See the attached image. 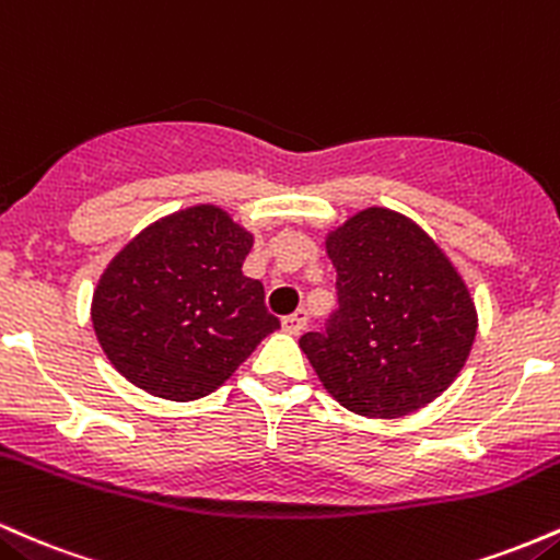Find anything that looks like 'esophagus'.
Listing matches in <instances>:
<instances>
[{
  "label": "esophagus",
  "mask_w": 560,
  "mask_h": 560,
  "mask_svg": "<svg viewBox=\"0 0 560 560\" xmlns=\"http://www.w3.org/2000/svg\"><path fill=\"white\" fill-rule=\"evenodd\" d=\"M306 323H310V317H306L304 310L288 314V317H282V330L291 332V336H299V332H304Z\"/></svg>",
  "instance_id": "obj_1"
}]
</instances>
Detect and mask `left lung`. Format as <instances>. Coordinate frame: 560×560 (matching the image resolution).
Here are the masks:
<instances>
[{
    "instance_id": "obj_1",
    "label": "left lung",
    "mask_w": 560,
    "mask_h": 560,
    "mask_svg": "<svg viewBox=\"0 0 560 560\" xmlns=\"http://www.w3.org/2000/svg\"><path fill=\"white\" fill-rule=\"evenodd\" d=\"M338 306L299 341L336 401L364 418H401L457 378L476 306L444 250L407 217L364 209L325 241Z\"/></svg>"
}]
</instances>
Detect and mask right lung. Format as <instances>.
<instances>
[{"mask_svg": "<svg viewBox=\"0 0 560 560\" xmlns=\"http://www.w3.org/2000/svg\"><path fill=\"white\" fill-rule=\"evenodd\" d=\"M254 235L217 206L150 224L108 264L92 325L113 368L153 397L211 394L280 319L243 275Z\"/></svg>", "mask_w": 560, "mask_h": 560, "instance_id": "1", "label": "right lung"}]
</instances>
